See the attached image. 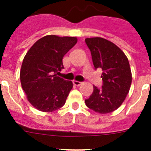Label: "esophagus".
Returning a JSON list of instances; mask_svg holds the SVG:
<instances>
[{
  "label": "esophagus",
  "instance_id": "34e87169",
  "mask_svg": "<svg viewBox=\"0 0 151 151\" xmlns=\"http://www.w3.org/2000/svg\"><path fill=\"white\" fill-rule=\"evenodd\" d=\"M73 84H74L75 86H79L82 84V83H81V82H79V81L74 80L73 81Z\"/></svg>",
  "mask_w": 151,
  "mask_h": 151
}]
</instances>
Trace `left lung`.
I'll return each instance as SVG.
<instances>
[{"mask_svg": "<svg viewBox=\"0 0 151 151\" xmlns=\"http://www.w3.org/2000/svg\"><path fill=\"white\" fill-rule=\"evenodd\" d=\"M96 68L103 70L102 89L93 86V92L85 103L87 107L101 114L118 109L129 93L132 73L127 57L110 41L95 37L86 38Z\"/></svg>", "mask_w": 151, "mask_h": 151, "instance_id": "obj_1", "label": "left lung"}]
</instances>
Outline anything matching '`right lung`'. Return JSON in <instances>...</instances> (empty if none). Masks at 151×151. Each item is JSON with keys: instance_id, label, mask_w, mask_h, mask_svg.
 Wrapping results in <instances>:
<instances>
[{"instance_id": "right-lung-1", "label": "right lung", "mask_w": 151, "mask_h": 151, "mask_svg": "<svg viewBox=\"0 0 151 151\" xmlns=\"http://www.w3.org/2000/svg\"><path fill=\"white\" fill-rule=\"evenodd\" d=\"M77 40L76 37L46 35L26 53L20 80L28 102L39 111H55L65 103L73 85L72 81L57 76V73L64 68L62 58Z\"/></svg>"}]
</instances>
